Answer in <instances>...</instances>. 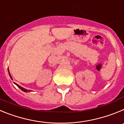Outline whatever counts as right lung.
Here are the masks:
<instances>
[{"instance_id": "obj_1", "label": "right lung", "mask_w": 124, "mask_h": 124, "mask_svg": "<svg viewBox=\"0 0 124 124\" xmlns=\"http://www.w3.org/2000/svg\"><path fill=\"white\" fill-rule=\"evenodd\" d=\"M8 73H9V76H10V78L12 79V76H11L10 74V73H9V71H8ZM14 84H16V85H17V86H18V87H19V88L20 89H21L22 91H24V92H26V93H27V92H30V91H30V90H27V89H26L23 88V87H22V86H19V85H18V84H16V83H14Z\"/></svg>"}]
</instances>
